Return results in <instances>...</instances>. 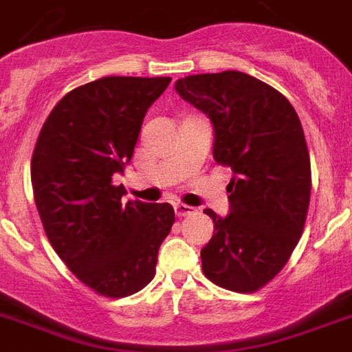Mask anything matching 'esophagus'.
<instances>
[{
  "label": "esophagus",
  "mask_w": 352,
  "mask_h": 352,
  "mask_svg": "<svg viewBox=\"0 0 352 352\" xmlns=\"http://www.w3.org/2000/svg\"><path fill=\"white\" fill-rule=\"evenodd\" d=\"M174 212H176V216H188V214H194L196 208L190 207V205H185V203H176Z\"/></svg>",
  "instance_id": "obj_1"
}]
</instances>
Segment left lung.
<instances>
[{"instance_id":"1","label":"left lung","mask_w":352,"mask_h":352,"mask_svg":"<svg viewBox=\"0 0 352 352\" xmlns=\"http://www.w3.org/2000/svg\"><path fill=\"white\" fill-rule=\"evenodd\" d=\"M183 100L210 118L217 164L232 169L225 217L201 248L203 274L230 292L252 293L283 270L300 239L311 165L297 111L284 95L243 72L187 75Z\"/></svg>"}]
</instances>
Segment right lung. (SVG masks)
I'll return each instance as SVG.
<instances>
[{"label": "right lung", "mask_w": 352, "mask_h": 352, "mask_svg": "<svg viewBox=\"0 0 352 352\" xmlns=\"http://www.w3.org/2000/svg\"><path fill=\"white\" fill-rule=\"evenodd\" d=\"M170 77H102L60 98L32 156V187L48 241L75 277L106 297L153 280L174 223L169 203L129 199L115 187L145 113Z\"/></svg>", "instance_id": "add662e5"}]
</instances>
